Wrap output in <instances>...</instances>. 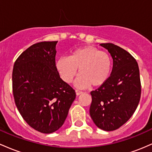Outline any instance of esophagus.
<instances>
[{
    "label": "esophagus",
    "mask_w": 152,
    "mask_h": 152,
    "mask_svg": "<svg viewBox=\"0 0 152 152\" xmlns=\"http://www.w3.org/2000/svg\"><path fill=\"white\" fill-rule=\"evenodd\" d=\"M75 93H76V95H80L83 94V92L80 91V90H75Z\"/></svg>",
    "instance_id": "1"
}]
</instances>
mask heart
<instances>
[{"mask_svg":"<svg viewBox=\"0 0 152 152\" xmlns=\"http://www.w3.org/2000/svg\"><path fill=\"white\" fill-rule=\"evenodd\" d=\"M112 59L108 52L100 51L93 46H85L75 49L68 57H60L56 61L57 72L64 83H71L77 72L75 82L78 88L99 87L105 84L112 71Z\"/></svg>","mask_w":152,"mask_h":152,"instance_id":"b5f03b06","label":"heart"}]
</instances>
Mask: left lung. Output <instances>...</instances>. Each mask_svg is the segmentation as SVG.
I'll return each instance as SVG.
<instances>
[{
  "label": "left lung",
  "instance_id": "8db88e82",
  "mask_svg": "<svg viewBox=\"0 0 152 152\" xmlns=\"http://www.w3.org/2000/svg\"><path fill=\"white\" fill-rule=\"evenodd\" d=\"M113 58V69L108 81L90 93V115L99 129L116 130L135 112L141 98L138 63L125 49L111 43L100 44Z\"/></svg>",
  "mask_w": 152,
  "mask_h": 152
}]
</instances>
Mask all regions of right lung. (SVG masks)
<instances>
[{
    "mask_svg": "<svg viewBox=\"0 0 152 152\" xmlns=\"http://www.w3.org/2000/svg\"><path fill=\"white\" fill-rule=\"evenodd\" d=\"M57 43L42 42L31 46L16 59L12 73L18 111L31 127L44 134L62 126L76 97L56 69Z\"/></svg>",
    "mask_w": 152,
    "mask_h": 152,
    "instance_id": "right-lung-1",
    "label": "right lung"
}]
</instances>
